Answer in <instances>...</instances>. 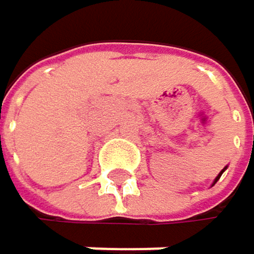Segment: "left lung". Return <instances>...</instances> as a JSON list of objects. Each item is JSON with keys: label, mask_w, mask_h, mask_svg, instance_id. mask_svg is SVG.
<instances>
[{"label": "left lung", "mask_w": 254, "mask_h": 254, "mask_svg": "<svg viewBox=\"0 0 254 254\" xmlns=\"http://www.w3.org/2000/svg\"><path fill=\"white\" fill-rule=\"evenodd\" d=\"M222 172H224V170H222ZM222 172H221V173H219V175H218V178H216V179H215V182H213V184H216V182H218V179H219V178H221V175H222Z\"/></svg>", "instance_id": "obj_1"}]
</instances>
